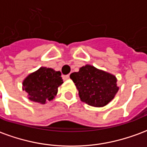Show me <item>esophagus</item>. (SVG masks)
Segmentation results:
<instances>
[{"mask_svg": "<svg viewBox=\"0 0 147 147\" xmlns=\"http://www.w3.org/2000/svg\"><path fill=\"white\" fill-rule=\"evenodd\" d=\"M62 79L64 80H67V79H69V76L68 75H66V76H62Z\"/></svg>", "mask_w": 147, "mask_h": 147, "instance_id": "1", "label": "esophagus"}]
</instances>
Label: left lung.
<instances>
[{"mask_svg":"<svg viewBox=\"0 0 147 147\" xmlns=\"http://www.w3.org/2000/svg\"><path fill=\"white\" fill-rule=\"evenodd\" d=\"M70 78L79 90L80 100L93 107L107 105L118 91L115 76L92 65L80 68L78 72L71 74Z\"/></svg>","mask_w":147,"mask_h":147,"instance_id":"1","label":"left lung"}]
</instances>
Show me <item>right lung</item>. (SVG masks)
<instances>
[{
	"label": "right lung",
	"instance_id": "add662e5",
	"mask_svg": "<svg viewBox=\"0 0 147 147\" xmlns=\"http://www.w3.org/2000/svg\"><path fill=\"white\" fill-rule=\"evenodd\" d=\"M61 73L53 68L41 67L24 79L23 90L30 100L44 104L57 95L58 87L63 83Z\"/></svg>",
	"mask_w": 147,
	"mask_h": 147
}]
</instances>
